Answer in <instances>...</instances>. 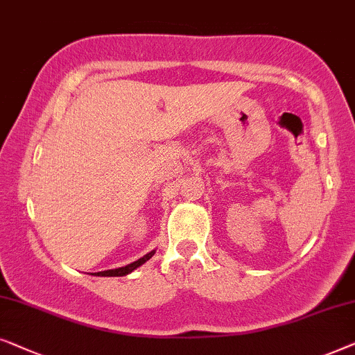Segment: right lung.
Wrapping results in <instances>:
<instances>
[{
    "label": "right lung",
    "instance_id": "right-lung-1",
    "mask_svg": "<svg viewBox=\"0 0 355 355\" xmlns=\"http://www.w3.org/2000/svg\"><path fill=\"white\" fill-rule=\"evenodd\" d=\"M154 252H156V249H153L151 252L144 254V256L139 257L138 261L128 263V266H125V267H119V268H111V270L98 272V273H94V275H96V277H125V275H128V273H132L133 270H137V268L139 266H143L144 262L149 261V259L154 256Z\"/></svg>",
    "mask_w": 355,
    "mask_h": 355
}]
</instances>
